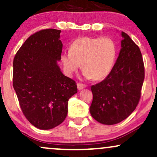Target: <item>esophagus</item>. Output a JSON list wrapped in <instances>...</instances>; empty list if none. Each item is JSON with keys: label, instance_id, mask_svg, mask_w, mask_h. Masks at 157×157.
Wrapping results in <instances>:
<instances>
[{"label": "esophagus", "instance_id": "1", "mask_svg": "<svg viewBox=\"0 0 157 157\" xmlns=\"http://www.w3.org/2000/svg\"><path fill=\"white\" fill-rule=\"evenodd\" d=\"M84 88H86V85L80 83V82H78V83H77V89H78L79 90L83 89Z\"/></svg>", "mask_w": 157, "mask_h": 157}]
</instances>
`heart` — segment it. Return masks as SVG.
I'll return each instance as SVG.
<instances>
[{
    "label": "heart",
    "instance_id": "obj_1",
    "mask_svg": "<svg viewBox=\"0 0 157 157\" xmlns=\"http://www.w3.org/2000/svg\"><path fill=\"white\" fill-rule=\"evenodd\" d=\"M117 55V46L111 37H85L75 40L70 50L62 52L60 63L68 76H71L81 63L85 77L98 80L111 72Z\"/></svg>",
    "mask_w": 157,
    "mask_h": 157
}]
</instances>
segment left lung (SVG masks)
Here are the masks:
<instances>
[{"label":"left lung","mask_w":157,"mask_h":157,"mask_svg":"<svg viewBox=\"0 0 157 157\" xmlns=\"http://www.w3.org/2000/svg\"><path fill=\"white\" fill-rule=\"evenodd\" d=\"M116 63L105 80L91 86L90 113L97 122L113 125L134 111L141 97L145 67L140 48L125 32Z\"/></svg>","instance_id":"1"}]
</instances>
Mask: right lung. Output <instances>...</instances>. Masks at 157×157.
I'll return each mask as SVG.
<instances>
[{
    "label": "right lung",
    "instance_id": "add662e5",
    "mask_svg": "<svg viewBox=\"0 0 157 157\" xmlns=\"http://www.w3.org/2000/svg\"><path fill=\"white\" fill-rule=\"evenodd\" d=\"M60 30L45 29L29 37L13 60V87L28 121L48 130L64 121L68 101L77 92L75 80L61 72Z\"/></svg>",
    "mask_w": 157,
    "mask_h": 157
}]
</instances>
